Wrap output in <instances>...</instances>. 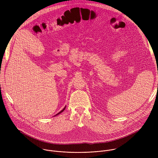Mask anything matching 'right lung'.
I'll list each match as a JSON object with an SVG mask.
<instances>
[{"label":"right lung","instance_id":"1","mask_svg":"<svg viewBox=\"0 0 158 158\" xmlns=\"http://www.w3.org/2000/svg\"><path fill=\"white\" fill-rule=\"evenodd\" d=\"M65 107H66V106H65V107H64V108H63L62 110H60L59 112H57V114H56L55 115H54V116H57V115H59V114H60L61 113V112H63V111L65 110Z\"/></svg>","mask_w":158,"mask_h":158}]
</instances>
